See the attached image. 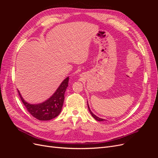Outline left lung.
Listing matches in <instances>:
<instances>
[{
    "label": "left lung",
    "mask_w": 158,
    "mask_h": 158,
    "mask_svg": "<svg viewBox=\"0 0 158 158\" xmlns=\"http://www.w3.org/2000/svg\"><path fill=\"white\" fill-rule=\"evenodd\" d=\"M88 110H89V112L90 113V114H92V117L95 119V120L98 121H106V119L102 118H99V117H98V116H96V115H95V114H94V113H92V111H91V109H90V108H89V107L88 103Z\"/></svg>",
    "instance_id": "left-lung-1"
}]
</instances>
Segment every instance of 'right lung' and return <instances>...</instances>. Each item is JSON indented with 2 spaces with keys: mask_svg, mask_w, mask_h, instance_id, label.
I'll use <instances>...</instances> for the list:
<instances>
[{
  "mask_svg": "<svg viewBox=\"0 0 158 158\" xmlns=\"http://www.w3.org/2000/svg\"><path fill=\"white\" fill-rule=\"evenodd\" d=\"M69 77H66L61 82L59 88L51 96L42 103L31 104L23 99L20 92L19 95L22 102L31 115L40 121H49L55 118L60 114L63 108L65 91L69 85Z\"/></svg>",
  "mask_w": 158,
  "mask_h": 158,
  "instance_id": "obj_1",
  "label": "right lung"
}]
</instances>
